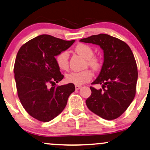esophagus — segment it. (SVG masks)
<instances>
[{
    "label": "esophagus",
    "instance_id": "34e87169",
    "mask_svg": "<svg viewBox=\"0 0 150 150\" xmlns=\"http://www.w3.org/2000/svg\"><path fill=\"white\" fill-rule=\"evenodd\" d=\"M81 87H82V86H81V85H75L76 89H80L81 88Z\"/></svg>",
    "mask_w": 150,
    "mask_h": 150
}]
</instances>
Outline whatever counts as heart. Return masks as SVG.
Here are the masks:
<instances>
[{
    "label": "heart",
    "instance_id": "1",
    "mask_svg": "<svg viewBox=\"0 0 150 150\" xmlns=\"http://www.w3.org/2000/svg\"><path fill=\"white\" fill-rule=\"evenodd\" d=\"M75 52L84 57L86 60L85 67L89 66L94 71H98L100 69V59L94 56V50L88 45L80 43L75 47ZM55 61L57 66L61 70H67L69 68V54L67 51L59 52L55 56ZM93 72L89 69H84L81 71H71L66 74L65 79L68 83L75 85H83L88 82L92 79Z\"/></svg>",
    "mask_w": 150,
    "mask_h": 150
}]
</instances>
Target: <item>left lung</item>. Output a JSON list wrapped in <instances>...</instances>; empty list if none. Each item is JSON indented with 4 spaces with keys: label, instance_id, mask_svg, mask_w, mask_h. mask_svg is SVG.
Wrapping results in <instances>:
<instances>
[{
    "label": "left lung",
    "instance_id": "1",
    "mask_svg": "<svg viewBox=\"0 0 150 150\" xmlns=\"http://www.w3.org/2000/svg\"><path fill=\"white\" fill-rule=\"evenodd\" d=\"M80 41L98 45L104 52L100 74L92 83L103 85V89L90 87L87 108L104 119H116L134 98L138 79L134 56L126 42L108 34L93 35Z\"/></svg>",
    "mask_w": 150,
    "mask_h": 150
}]
</instances>
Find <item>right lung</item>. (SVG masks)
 <instances>
[{"instance_id": "obj_1", "label": "right lung", "mask_w": 150, "mask_h": 150, "mask_svg": "<svg viewBox=\"0 0 150 150\" xmlns=\"http://www.w3.org/2000/svg\"><path fill=\"white\" fill-rule=\"evenodd\" d=\"M74 41L42 34L19 49L13 67L17 93L23 108L35 119H53L63 112L69 95L74 92L73 83L56 85L64 76L55 61V56Z\"/></svg>"}]
</instances>
